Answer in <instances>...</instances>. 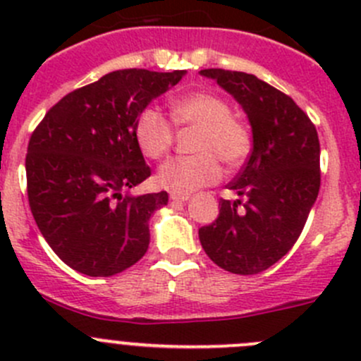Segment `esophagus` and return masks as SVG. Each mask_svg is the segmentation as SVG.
I'll return each instance as SVG.
<instances>
[{"mask_svg":"<svg viewBox=\"0 0 361 361\" xmlns=\"http://www.w3.org/2000/svg\"><path fill=\"white\" fill-rule=\"evenodd\" d=\"M171 199H173V201H181V202H185V201H188V199H190V195L188 194H171Z\"/></svg>","mask_w":361,"mask_h":361,"instance_id":"esophagus-1","label":"esophagus"}]
</instances>
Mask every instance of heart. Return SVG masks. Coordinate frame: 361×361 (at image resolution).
<instances>
[{"instance_id":"1","label":"heart","mask_w":361,"mask_h":361,"mask_svg":"<svg viewBox=\"0 0 361 361\" xmlns=\"http://www.w3.org/2000/svg\"><path fill=\"white\" fill-rule=\"evenodd\" d=\"M174 123L195 129L190 157L164 162L157 173L162 188L174 194H190L197 188L216 183L221 164L235 169L248 159L251 134L245 122L231 115V104L213 92H192L171 104ZM134 137L145 157L160 159L171 150L174 129L169 120L148 106L137 115Z\"/></svg>"}]
</instances>
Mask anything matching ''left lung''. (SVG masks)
<instances>
[{"label": "left lung", "mask_w": 361, "mask_h": 361, "mask_svg": "<svg viewBox=\"0 0 361 361\" xmlns=\"http://www.w3.org/2000/svg\"><path fill=\"white\" fill-rule=\"evenodd\" d=\"M248 115L253 150L227 185L239 195L199 228L207 257L232 274H258L285 257L304 228L319 192V140L295 101L243 71L202 69ZM245 202L243 203L242 201Z\"/></svg>", "instance_id": "left-lung-1"}]
</instances>
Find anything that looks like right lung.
I'll return each instance as SVG.
<instances>
[{
  "label": "right lung",
  "instance_id": "1",
  "mask_svg": "<svg viewBox=\"0 0 361 361\" xmlns=\"http://www.w3.org/2000/svg\"><path fill=\"white\" fill-rule=\"evenodd\" d=\"M185 71L118 69L54 104L27 145V199L36 225L75 271L108 278L150 245L148 220L167 192L123 194L150 176L136 118Z\"/></svg>",
  "mask_w": 361,
  "mask_h": 361
}]
</instances>
